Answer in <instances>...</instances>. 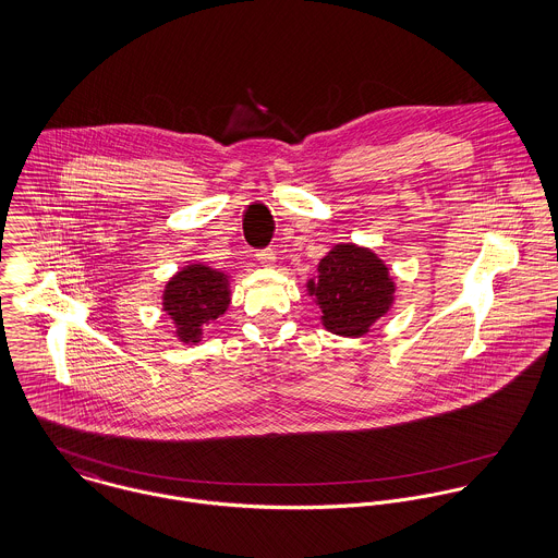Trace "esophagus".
<instances>
[{
  "mask_svg": "<svg viewBox=\"0 0 558 558\" xmlns=\"http://www.w3.org/2000/svg\"><path fill=\"white\" fill-rule=\"evenodd\" d=\"M256 260L265 267H271L276 263V252L271 247H265V250H258L256 252Z\"/></svg>",
  "mask_w": 558,
  "mask_h": 558,
  "instance_id": "esophagus-1",
  "label": "esophagus"
}]
</instances>
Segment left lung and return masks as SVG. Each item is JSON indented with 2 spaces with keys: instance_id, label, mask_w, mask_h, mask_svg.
<instances>
[{
  "instance_id": "obj_1",
  "label": "left lung",
  "mask_w": 558,
  "mask_h": 558,
  "mask_svg": "<svg viewBox=\"0 0 558 558\" xmlns=\"http://www.w3.org/2000/svg\"><path fill=\"white\" fill-rule=\"evenodd\" d=\"M308 291L322 306L326 330L362 336L388 313L395 282L388 276V267L371 250L336 245L322 258L319 280H311Z\"/></svg>"
}]
</instances>
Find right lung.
<instances>
[{
    "label": "right lung",
    "mask_w": 558,
    "mask_h": 558,
    "mask_svg": "<svg viewBox=\"0 0 558 558\" xmlns=\"http://www.w3.org/2000/svg\"><path fill=\"white\" fill-rule=\"evenodd\" d=\"M230 304L228 278L207 265L181 269L163 291V311L183 342L196 344L203 326L220 319Z\"/></svg>",
    "instance_id": "right-lung-1"
}]
</instances>
